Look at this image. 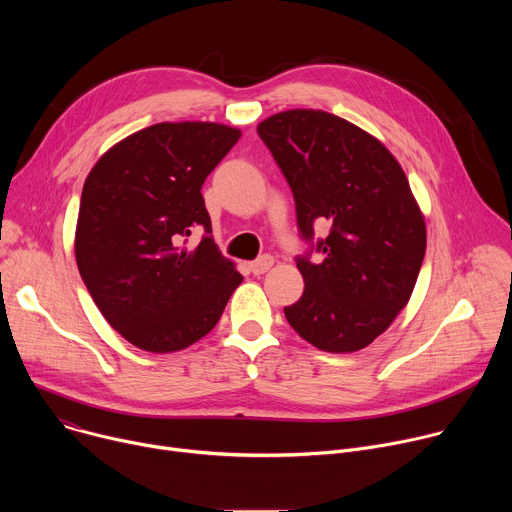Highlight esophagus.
<instances>
[{"mask_svg": "<svg viewBox=\"0 0 512 512\" xmlns=\"http://www.w3.org/2000/svg\"><path fill=\"white\" fill-rule=\"evenodd\" d=\"M271 265H273V257H271V255H261L259 259H255V261L249 263V271H251L253 275H263L265 271L271 269Z\"/></svg>", "mask_w": 512, "mask_h": 512, "instance_id": "1", "label": "esophagus"}]
</instances>
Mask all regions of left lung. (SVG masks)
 <instances>
[{
  "label": "left lung",
  "mask_w": 512,
  "mask_h": 512,
  "mask_svg": "<svg viewBox=\"0 0 512 512\" xmlns=\"http://www.w3.org/2000/svg\"><path fill=\"white\" fill-rule=\"evenodd\" d=\"M296 202V257L306 289L283 314L326 352H354L383 334L407 306L425 255L423 214L385 145L326 111L291 109L257 125ZM316 222L331 227L313 241ZM325 255L312 264L309 255Z\"/></svg>",
  "instance_id": "left-lung-1"
}]
</instances>
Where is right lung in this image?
Wrapping results in <instances>:
<instances>
[{"label":"right lung","instance_id":"add662e5","mask_svg":"<svg viewBox=\"0 0 512 512\" xmlns=\"http://www.w3.org/2000/svg\"><path fill=\"white\" fill-rule=\"evenodd\" d=\"M239 137L218 123H158L113 145L85 180L77 265L105 320L141 350L206 336L243 281L212 241L200 192ZM192 230L205 235L190 252Z\"/></svg>","mask_w":512,"mask_h":512}]
</instances>
